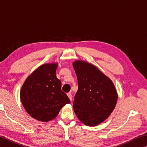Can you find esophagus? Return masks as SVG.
<instances>
[{
	"instance_id": "1",
	"label": "esophagus",
	"mask_w": 147,
	"mask_h": 147,
	"mask_svg": "<svg viewBox=\"0 0 147 147\" xmlns=\"http://www.w3.org/2000/svg\"><path fill=\"white\" fill-rule=\"evenodd\" d=\"M67 96L68 98H69V100H70L71 101L72 100V94H71V93H68L67 94Z\"/></svg>"
}]
</instances>
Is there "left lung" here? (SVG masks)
<instances>
[{
	"label": "left lung",
	"instance_id": "obj_1",
	"mask_svg": "<svg viewBox=\"0 0 147 147\" xmlns=\"http://www.w3.org/2000/svg\"><path fill=\"white\" fill-rule=\"evenodd\" d=\"M73 66L78 79L73 109L77 118L87 126H96L115 109L118 93L113 81L97 67L78 60Z\"/></svg>",
	"mask_w": 147,
	"mask_h": 147
}]
</instances>
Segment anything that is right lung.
I'll return each instance as SVG.
<instances>
[{"instance_id": "1", "label": "right lung", "mask_w": 147, "mask_h": 147, "mask_svg": "<svg viewBox=\"0 0 147 147\" xmlns=\"http://www.w3.org/2000/svg\"><path fill=\"white\" fill-rule=\"evenodd\" d=\"M58 62L44 63L31 73L20 91L21 102L32 118L42 122L54 119L63 106L70 103L56 76Z\"/></svg>"}]
</instances>
